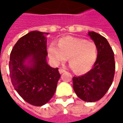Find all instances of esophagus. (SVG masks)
<instances>
[{"label": "esophagus", "mask_w": 123, "mask_h": 123, "mask_svg": "<svg viewBox=\"0 0 123 123\" xmlns=\"http://www.w3.org/2000/svg\"><path fill=\"white\" fill-rule=\"evenodd\" d=\"M59 71L60 74H62V73H63V72H66V70H65L63 69V68H59Z\"/></svg>", "instance_id": "esophagus-1"}]
</instances>
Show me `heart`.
I'll return each mask as SVG.
<instances>
[{
	"label": "heart",
	"mask_w": 123,
	"mask_h": 123,
	"mask_svg": "<svg viewBox=\"0 0 123 123\" xmlns=\"http://www.w3.org/2000/svg\"><path fill=\"white\" fill-rule=\"evenodd\" d=\"M48 52L49 57L56 64L69 58V64L77 73H84L91 69L98 56V48L94 42L72 37L60 39L58 45L52 43Z\"/></svg>",
	"instance_id": "heart-1"
}]
</instances>
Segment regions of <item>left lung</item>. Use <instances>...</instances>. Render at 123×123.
<instances>
[{
  "mask_svg": "<svg viewBox=\"0 0 123 123\" xmlns=\"http://www.w3.org/2000/svg\"><path fill=\"white\" fill-rule=\"evenodd\" d=\"M98 48V56L92 69L85 74L73 77V88L79 98L95 102L105 95L113 81L114 53L105 38L94 31L88 32Z\"/></svg>",
  "mask_w": 123,
  "mask_h": 123,
  "instance_id": "obj_1",
  "label": "left lung"
}]
</instances>
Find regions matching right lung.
Segmentation results:
<instances>
[{
  "label": "right lung",
  "instance_id": "obj_1",
  "mask_svg": "<svg viewBox=\"0 0 123 123\" xmlns=\"http://www.w3.org/2000/svg\"><path fill=\"white\" fill-rule=\"evenodd\" d=\"M49 33L33 31L12 49L9 62L11 82L16 91L32 105L42 106L53 98L61 77L59 68L47 62Z\"/></svg>",
  "mask_w": 123,
  "mask_h": 123
}]
</instances>
